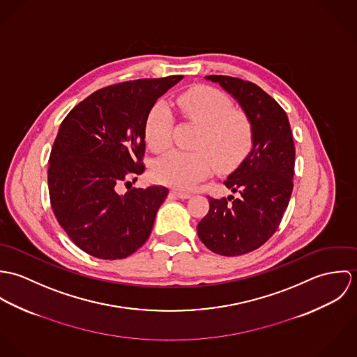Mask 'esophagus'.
<instances>
[{"instance_id": "esophagus-1", "label": "esophagus", "mask_w": 357, "mask_h": 357, "mask_svg": "<svg viewBox=\"0 0 357 357\" xmlns=\"http://www.w3.org/2000/svg\"><path fill=\"white\" fill-rule=\"evenodd\" d=\"M172 194H173L174 197L180 198V199H187V198H190V197H191V194H190V192H183V191H178V190H173V191H172Z\"/></svg>"}]
</instances>
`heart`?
<instances>
[{"label": "heart", "instance_id": "b5f03b06", "mask_svg": "<svg viewBox=\"0 0 357 357\" xmlns=\"http://www.w3.org/2000/svg\"><path fill=\"white\" fill-rule=\"evenodd\" d=\"M181 115L199 125L195 151L174 150L159 158L153 176L159 183L181 190L191 188L214 166L220 172L238 167L252 151L255 126L243 111L234 109L231 99L211 86H197L181 93L177 100ZM173 115L167 104L156 102L144 128V136L153 153H162L172 143Z\"/></svg>", "mask_w": 357, "mask_h": 357}]
</instances>
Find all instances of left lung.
<instances>
[{
  "instance_id": "obj_1",
  "label": "left lung",
  "mask_w": 357,
  "mask_h": 357,
  "mask_svg": "<svg viewBox=\"0 0 357 357\" xmlns=\"http://www.w3.org/2000/svg\"><path fill=\"white\" fill-rule=\"evenodd\" d=\"M232 95L255 126L249 156L224 181L238 198H208L198 224L204 246L220 255H242L262 246L278 229L293 192L296 147L286 111L250 81L207 75Z\"/></svg>"
}]
</instances>
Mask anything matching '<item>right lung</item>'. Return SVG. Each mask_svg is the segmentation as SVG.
Returning a JSON list of instances; mask_svg holds the SVG:
<instances>
[{
	"instance_id": "add662e5",
	"label": "right lung",
	"mask_w": 357,
	"mask_h": 357,
	"mask_svg": "<svg viewBox=\"0 0 357 357\" xmlns=\"http://www.w3.org/2000/svg\"><path fill=\"white\" fill-rule=\"evenodd\" d=\"M181 79L170 75L105 86L63 119L50 156V198L57 222L85 253L121 259L149 239L169 190L118 191L130 174L144 172L147 116Z\"/></svg>"
}]
</instances>
